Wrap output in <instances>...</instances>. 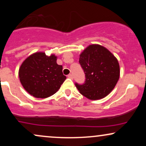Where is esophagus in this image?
Segmentation results:
<instances>
[{
	"label": "esophagus",
	"mask_w": 146,
	"mask_h": 146,
	"mask_svg": "<svg viewBox=\"0 0 146 146\" xmlns=\"http://www.w3.org/2000/svg\"><path fill=\"white\" fill-rule=\"evenodd\" d=\"M68 78H70V79H73V75H72V74H68Z\"/></svg>",
	"instance_id": "esophagus-1"
}]
</instances>
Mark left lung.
Returning <instances> with one entry per match:
<instances>
[{"instance_id": "8db88e82", "label": "left lung", "mask_w": 146, "mask_h": 146, "mask_svg": "<svg viewBox=\"0 0 146 146\" xmlns=\"http://www.w3.org/2000/svg\"><path fill=\"white\" fill-rule=\"evenodd\" d=\"M79 63L84 72L85 81L75 85L84 96L100 100L115 88L119 78V65L108 49L98 44L90 45L80 56Z\"/></svg>"}]
</instances>
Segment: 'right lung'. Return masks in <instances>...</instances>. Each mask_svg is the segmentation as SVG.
I'll list each match as a JSON object with an SVG mask.
<instances>
[{
	"label": "right lung",
	"mask_w": 146,
	"mask_h": 146,
	"mask_svg": "<svg viewBox=\"0 0 146 146\" xmlns=\"http://www.w3.org/2000/svg\"><path fill=\"white\" fill-rule=\"evenodd\" d=\"M54 55L46 56L38 52L28 57L19 69L20 81L30 95L37 98H46L58 91L66 77L62 66L56 62Z\"/></svg>",
	"instance_id": "right-lung-1"
}]
</instances>
